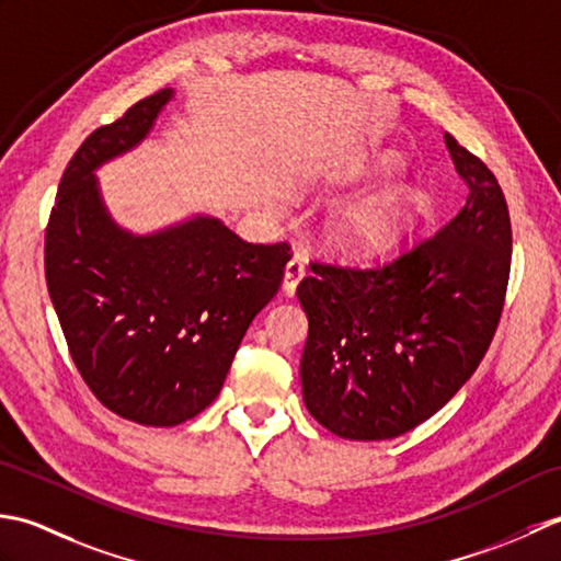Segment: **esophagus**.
Returning <instances> with one entry per match:
<instances>
[{
    "instance_id": "obj_1",
    "label": "esophagus",
    "mask_w": 561,
    "mask_h": 561,
    "mask_svg": "<svg viewBox=\"0 0 561 561\" xmlns=\"http://www.w3.org/2000/svg\"><path fill=\"white\" fill-rule=\"evenodd\" d=\"M305 276V261L300 256H293L288 261V266H285V276H283V293L285 295H295L297 290V283L302 280Z\"/></svg>"
}]
</instances>
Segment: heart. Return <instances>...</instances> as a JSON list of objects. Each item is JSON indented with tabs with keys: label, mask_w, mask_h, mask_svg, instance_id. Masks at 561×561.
I'll return each mask as SVG.
<instances>
[{
	"label": "heart",
	"mask_w": 561,
	"mask_h": 561,
	"mask_svg": "<svg viewBox=\"0 0 561 561\" xmlns=\"http://www.w3.org/2000/svg\"><path fill=\"white\" fill-rule=\"evenodd\" d=\"M397 159H387L385 171H397ZM431 210V198L421 188H390L370 196L346 213L336 242L348 254L380 256L404 244Z\"/></svg>",
	"instance_id": "obj_1"
}]
</instances>
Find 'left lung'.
I'll return each instance as SVG.
<instances>
[{
    "label": "left lung",
    "mask_w": 561,
    "mask_h": 561,
    "mask_svg": "<svg viewBox=\"0 0 561 561\" xmlns=\"http://www.w3.org/2000/svg\"><path fill=\"white\" fill-rule=\"evenodd\" d=\"M470 196L450 222L382 266L310 264L297 285L310 334L302 399L341 438L385 440L424 424L470 380L496 334L511 217L496 176L445 133Z\"/></svg>",
    "instance_id": "left-lung-1"
}]
</instances>
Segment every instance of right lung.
Here are the masks:
<instances>
[{
	"mask_svg": "<svg viewBox=\"0 0 561 561\" xmlns=\"http://www.w3.org/2000/svg\"><path fill=\"white\" fill-rule=\"evenodd\" d=\"M171 94L137 101L79 145L45 227V283L77 370L101 404L142 426L184 424L220 394L293 256L215 217L147 237L111 220L94 169L133 150Z\"/></svg>",
	"mask_w": 561,
	"mask_h": 561,
	"instance_id": "1",
	"label": "right lung"
}]
</instances>
